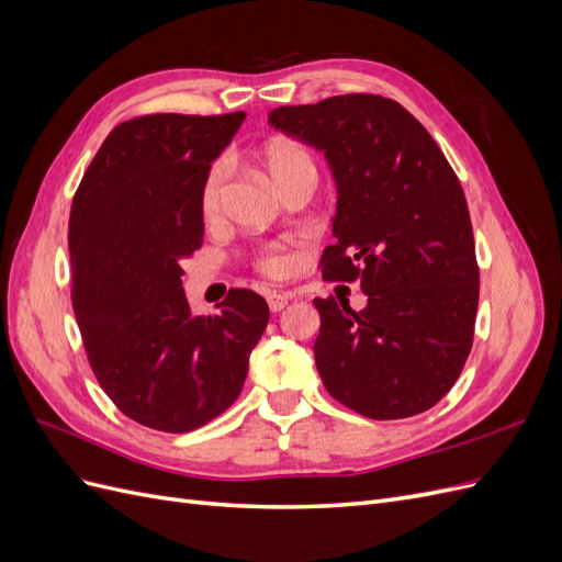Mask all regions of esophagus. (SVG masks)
<instances>
[{
	"label": "esophagus",
	"instance_id": "obj_1",
	"mask_svg": "<svg viewBox=\"0 0 562 562\" xmlns=\"http://www.w3.org/2000/svg\"><path fill=\"white\" fill-rule=\"evenodd\" d=\"M267 304H269V310L277 314L288 304V295H283V293H269L267 295Z\"/></svg>",
	"mask_w": 562,
	"mask_h": 562
}]
</instances>
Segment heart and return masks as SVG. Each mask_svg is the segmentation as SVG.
<instances>
[{"instance_id": "heart-1", "label": "heart", "mask_w": 562, "mask_h": 562, "mask_svg": "<svg viewBox=\"0 0 562 562\" xmlns=\"http://www.w3.org/2000/svg\"><path fill=\"white\" fill-rule=\"evenodd\" d=\"M265 168L269 171L271 180L279 187L291 182L295 178H314L316 180V161L310 155V149L295 143H274L265 151ZM227 194V164L217 161L213 164L211 171L206 173V180L201 184V213L206 220H217L225 206ZM258 269L267 277H283L288 267H291V258L279 246H267L258 255Z\"/></svg>"}]
</instances>
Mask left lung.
Here are the masks:
<instances>
[{
	"label": "left lung",
	"mask_w": 562,
	"mask_h": 562,
	"mask_svg": "<svg viewBox=\"0 0 562 562\" xmlns=\"http://www.w3.org/2000/svg\"><path fill=\"white\" fill-rule=\"evenodd\" d=\"M269 124L326 155L337 184L326 281L361 279L368 304L314 300L328 394L370 419L429 411L462 372L479 310L464 190L436 140L396 100L347 93L283 105Z\"/></svg>",
	"instance_id": "1"
}]
</instances>
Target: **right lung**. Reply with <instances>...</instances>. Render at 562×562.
<instances>
[{
  "instance_id": "right-lung-1",
  "label": "right lung",
  "mask_w": 562,
  "mask_h": 562,
  "mask_svg": "<svg viewBox=\"0 0 562 562\" xmlns=\"http://www.w3.org/2000/svg\"><path fill=\"white\" fill-rule=\"evenodd\" d=\"M244 112L145 114L112 128L72 199V310L95 380L126 417L184 434L241 394L269 307L229 291L192 316L180 262L201 248V184Z\"/></svg>"
}]
</instances>
